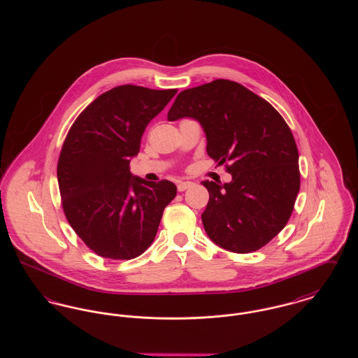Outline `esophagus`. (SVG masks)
I'll use <instances>...</instances> for the list:
<instances>
[{"label":"esophagus","mask_w":358,"mask_h":358,"mask_svg":"<svg viewBox=\"0 0 358 358\" xmlns=\"http://www.w3.org/2000/svg\"><path fill=\"white\" fill-rule=\"evenodd\" d=\"M192 185H193V182H190V181H181V182L177 184V189H178V192H184V190H187V187H190Z\"/></svg>","instance_id":"34e87169"}]
</instances>
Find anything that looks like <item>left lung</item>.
Instances as JSON below:
<instances>
[{
    "label": "left lung",
    "mask_w": 358,
    "mask_h": 358,
    "mask_svg": "<svg viewBox=\"0 0 358 358\" xmlns=\"http://www.w3.org/2000/svg\"><path fill=\"white\" fill-rule=\"evenodd\" d=\"M193 118L206 153L232 181H203L209 201L201 219L209 238L236 254L257 251L289 222L301 187L298 149L273 106L232 80L217 79L181 91L168 120Z\"/></svg>",
    "instance_id": "left-lung-1"
}]
</instances>
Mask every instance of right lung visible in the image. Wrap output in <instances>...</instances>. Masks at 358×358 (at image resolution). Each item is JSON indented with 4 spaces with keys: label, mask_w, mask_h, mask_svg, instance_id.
Masks as SVG:
<instances>
[{
    "label": "right lung",
    "mask_w": 358,
    "mask_h": 358,
    "mask_svg": "<svg viewBox=\"0 0 358 358\" xmlns=\"http://www.w3.org/2000/svg\"><path fill=\"white\" fill-rule=\"evenodd\" d=\"M176 94L118 85L88 104L69 129L57 162L62 205L96 255L129 260L143 254L177 194L168 180L149 182L130 171L146 126Z\"/></svg>",
    "instance_id": "1"
}]
</instances>
